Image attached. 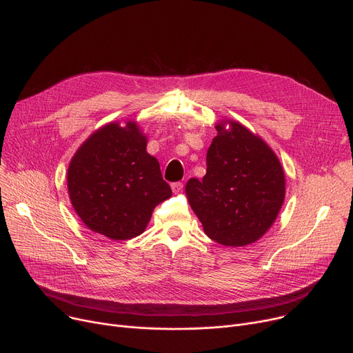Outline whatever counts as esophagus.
<instances>
[{
    "label": "esophagus",
    "mask_w": 353,
    "mask_h": 353,
    "mask_svg": "<svg viewBox=\"0 0 353 353\" xmlns=\"http://www.w3.org/2000/svg\"><path fill=\"white\" fill-rule=\"evenodd\" d=\"M172 190H173V193H180L183 190V183L181 181L172 183Z\"/></svg>",
    "instance_id": "34e87169"
}]
</instances>
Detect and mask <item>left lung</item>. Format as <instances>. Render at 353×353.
Listing matches in <instances>:
<instances>
[{"label":"left lung","instance_id":"8db88e82","mask_svg":"<svg viewBox=\"0 0 353 353\" xmlns=\"http://www.w3.org/2000/svg\"><path fill=\"white\" fill-rule=\"evenodd\" d=\"M214 128L218 135L208 150L206 174L190 179L186 194L210 239L243 247L277 219L285 196L284 172L274 151L239 122L219 121Z\"/></svg>","mask_w":353,"mask_h":353}]
</instances>
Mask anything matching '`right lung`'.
<instances>
[{"label":"right lung","instance_id":"1","mask_svg":"<svg viewBox=\"0 0 353 353\" xmlns=\"http://www.w3.org/2000/svg\"><path fill=\"white\" fill-rule=\"evenodd\" d=\"M73 209L97 234L125 241L144 232L154 208L172 196L160 164L147 152L135 122H117L92 134L68 170Z\"/></svg>","mask_w":353,"mask_h":353}]
</instances>
